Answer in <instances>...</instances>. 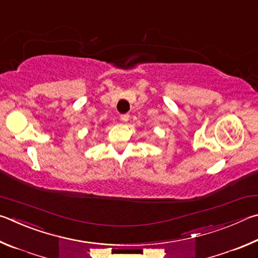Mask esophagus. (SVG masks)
Instances as JSON below:
<instances>
[{
	"label": "esophagus",
	"mask_w": 258,
	"mask_h": 258,
	"mask_svg": "<svg viewBox=\"0 0 258 258\" xmlns=\"http://www.w3.org/2000/svg\"><path fill=\"white\" fill-rule=\"evenodd\" d=\"M121 120L123 121V122H126L129 120V114H121Z\"/></svg>",
	"instance_id": "obj_1"
}]
</instances>
